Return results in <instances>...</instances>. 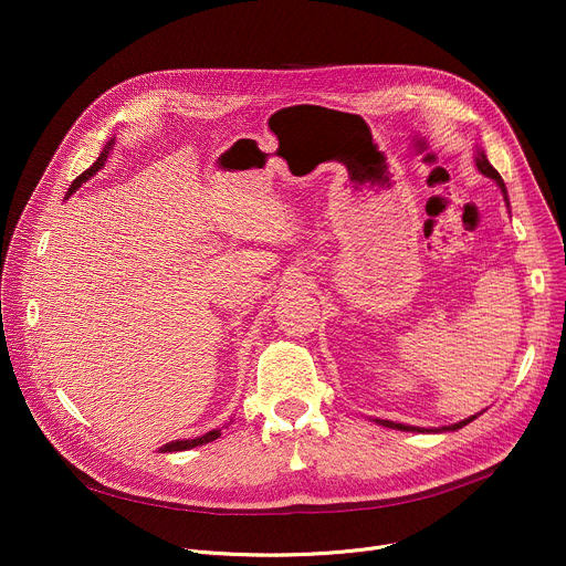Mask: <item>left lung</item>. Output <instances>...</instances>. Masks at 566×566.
Masks as SVG:
<instances>
[{"label": "left lung", "instance_id": "8db88e82", "mask_svg": "<svg viewBox=\"0 0 566 566\" xmlns=\"http://www.w3.org/2000/svg\"><path fill=\"white\" fill-rule=\"evenodd\" d=\"M474 163H478V169H480L482 174H486V176H491V178H493V181L500 186V190H502L504 199H507V188H504L502 176L493 169V165L489 163V158L484 156V151H480V154H478V158H474ZM472 420H474V418H468V420H463V422H459V424H452V427H442V431H457V429L465 427V424H468V422H472ZM380 424H382V427L399 429V431H424V429H415V427H406V424H395V422H388V420H380Z\"/></svg>", "mask_w": 566, "mask_h": 566}]
</instances>
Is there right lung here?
<instances>
[{
	"instance_id": "right-lung-1",
	"label": "right lung",
	"mask_w": 566,
	"mask_h": 566,
	"mask_svg": "<svg viewBox=\"0 0 566 566\" xmlns=\"http://www.w3.org/2000/svg\"><path fill=\"white\" fill-rule=\"evenodd\" d=\"M109 146H112V142L107 144V148H105V151L101 154V158L92 165V167H88L84 174H80L77 178H75V181H73V186L69 188V195H73L84 181H86V178H92L103 165H105V160H107V154H109ZM66 195V197H69ZM220 433H222V429H213V431H208L206 436H201V438H192V440H174V442H167V444H163V448L158 450V452H184V450H192V448H197V444H203V442H211V440H216V438H220Z\"/></svg>"
}]
</instances>
